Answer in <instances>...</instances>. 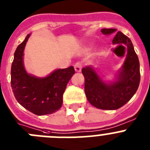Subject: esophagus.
I'll use <instances>...</instances> for the list:
<instances>
[{
    "instance_id": "34e87169",
    "label": "esophagus",
    "mask_w": 150,
    "mask_h": 150,
    "mask_svg": "<svg viewBox=\"0 0 150 150\" xmlns=\"http://www.w3.org/2000/svg\"><path fill=\"white\" fill-rule=\"evenodd\" d=\"M83 67V64L80 62H76L75 64H74V69L76 72H80L81 71V69Z\"/></svg>"
}]
</instances>
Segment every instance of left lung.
I'll return each instance as SVG.
<instances>
[{"mask_svg":"<svg viewBox=\"0 0 150 150\" xmlns=\"http://www.w3.org/2000/svg\"><path fill=\"white\" fill-rule=\"evenodd\" d=\"M116 30L114 28H104L101 32L110 34ZM112 43H124L128 50L117 81L107 85L92 67H86L82 70L87 100L91 105L100 110H117L122 107L136 93L140 84V63L131 40L121 31H118L112 39Z\"/></svg>","mask_w":150,"mask_h":150,"instance_id":"left-lung-1","label":"left lung"}]
</instances>
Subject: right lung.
Returning a JSON list of instances; mask_svg holds the SVG:
<instances>
[{
  "label": "right lung",
  "instance_id": "add662e5",
  "mask_svg": "<svg viewBox=\"0 0 150 150\" xmlns=\"http://www.w3.org/2000/svg\"><path fill=\"white\" fill-rule=\"evenodd\" d=\"M30 34L18 45L11 67V87L17 101L38 116L51 114L61 108L67 83L75 74L73 66L59 69L44 78L27 74L23 66V52Z\"/></svg>",
  "mask_w": 150,
  "mask_h": 150
}]
</instances>
